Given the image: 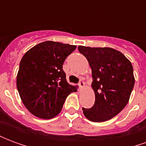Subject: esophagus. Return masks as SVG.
I'll return each instance as SVG.
<instances>
[{
	"instance_id": "34e87169",
	"label": "esophagus",
	"mask_w": 146,
	"mask_h": 146,
	"mask_svg": "<svg viewBox=\"0 0 146 146\" xmlns=\"http://www.w3.org/2000/svg\"><path fill=\"white\" fill-rule=\"evenodd\" d=\"M84 85H85V83L84 82V81H80L79 83V88L80 90H82L84 88Z\"/></svg>"
}]
</instances>
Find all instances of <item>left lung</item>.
<instances>
[{"mask_svg": "<svg viewBox=\"0 0 146 146\" xmlns=\"http://www.w3.org/2000/svg\"><path fill=\"white\" fill-rule=\"evenodd\" d=\"M92 70L95 104L82 108L84 115L93 122H104L116 116L127 104L135 85L131 62L120 51L111 48L79 46Z\"/></svg>", "mask_w": 146, "mask_h": 146, "instance_id": "left-lung-1", "label": "left lung"}]
</instances>
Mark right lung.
Wrapping results in <instances>:
<instances>
[{"mask_svg":"<svg viewBox=\"0 0 146 146\" xmlns=\"http://www.w3.org/2000/svg\"><path fill=\"white\" fill-rule=\"evenodd\" d=\"M76 45L48 40L30 48L22 58L16 85L27 110L38 118L51 119L76 87L68 84L62 65Z\"/></svg>","mask_w":146,"mask_h":146,"instance_id":"add662e5","label":"right lung"}]
</instances>
